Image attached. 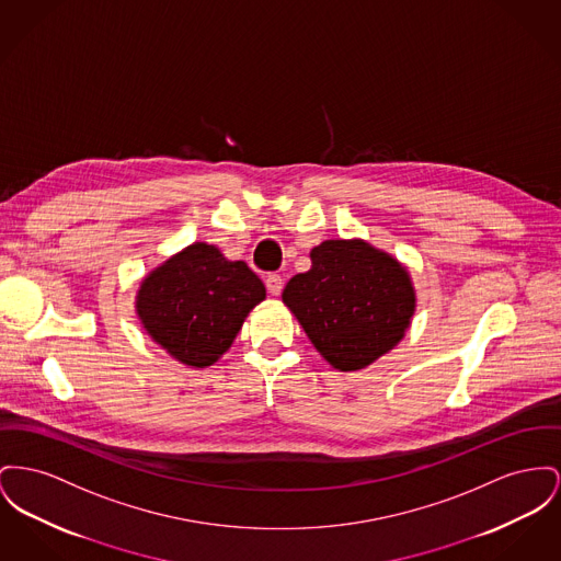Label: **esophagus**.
I'll return each instance as SVG.
<instances>
[{"mask_svg":"<svg viewBox=\"0 0 561 561\" xmlns=\"http://www.w3.org/2000/svg\"><path fill=\"white\" fill-rule=\"evenodd\" d=\"M282 288H284V279H282V275H277V273L266 275V290H268L273 297H277V295L282 293Z\"/></svg>","mask_w":561,"mask_h":561,"instance_id":"1","label":"esophagus"}]
</instances>
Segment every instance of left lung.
<instances>
[{
    "label": "left lung",
    "instance_id": "left-lung-1",
    "mask_svg": "<svg viewBox=\"0 0 561 561\" xmlns=\"http://www.w3.org/2000/svg\"><path fill=\"white\" fill-rule=\"evenodd\" d=\"M309 259L282 300L320 356L352 373L394 350L417 305L409 268L364 239H327Z\"/></svg>",
    "mask_w": 561,
    "mask_h": 561
}]
</instances>
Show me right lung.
Here are the masks:
<instances>
[{
    "instance_id": "1",
    "label": "right lung",
    "mask_w": 561,
    "mask_h": 561,
    "mask_svg": "<svg viewBox=\"0 0 561 561\" xmlns=\"http://www.w3.org/2000/svg\"><path fill=\"white\" fill-rule=\"evenodd\" d=\"M264 298V284L248 264L195 241L139 282L135 313L173 360L207 368L229 352L245 318Z\"/></svg>"
}]
</instances>
